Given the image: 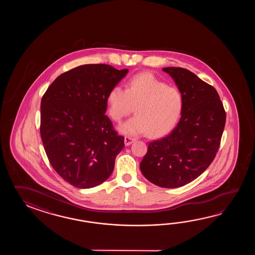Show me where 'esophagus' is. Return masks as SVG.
Returning a JSON list of instances; mask_svg holds the SVG:
<instances>
[{"instance_id":"esophagus-1","label":"esophagus","mask_w":255,"mask_h":255,"mask_svg":"<svg viewBox=\"0 0 255 255\" xmlns=\"http://www.w3.org/2000/svg\"><path fill=\"white\" fill-rule=\"evenodd\" d=\"M125 145L126 146H129L130 144H132L134 141H135V138H133V137H131V136H125Z\"/></svg>"}]
</instances>
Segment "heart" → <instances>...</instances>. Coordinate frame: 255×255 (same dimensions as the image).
<instances>
[{
    "label": "heart",
    "instance_id": "1",
    "mask_svg": "<svg viewBox=\"0 0 255 255\" xmlns=\"http://www.w3.org/2000/svg\"><path fill=\"white\" fill-rule=\"evenodd\" d=\"M183 95L179 88L169 87L149 73L130 79L126 89L114 87L108 95L109 117L120 122L135 107V117L120 126L124 135H137L146 132L151 137L167 134L178 122L183 109Z\"/></svg>",
    "mask_w": 255,
    "mask_h": 255
}]
</instances>
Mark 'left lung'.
I'll use <instances>...</instances> for the list:
<instances>
[{
    "mask_svg": "<svg viewBox=\"0 0 255 255\" xmlns=\"http://www.w3.org/2000/svg\"><path fill=\"white\" fill-rule=\"evenodd\" d=\"M183 95V109L170 134L148 144L140 162L144 177L162 188H179L203 173L221 144L226 113L214 87L181 67L162 69Z\"/></svg>",
    "mask_w": 255,
    "mask_h": 255,
    "instance_id": "8db88e82",
    "label": "left lung"
}]
</instances>
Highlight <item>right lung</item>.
<instances>
[{
	"label": "right lung",
	"mask_w": 255,
	"mask_h": 255,
	"mask_svg": "<svg viewBox=\"0 0 255 255\" xmlns=\"http://www.w3.org/2000/svg\"><path fill=\"white\" fill-rule=\"evenodd\" d=\"M128 69L84 65L60 75L42 98L40 133L52 167L79 189L103 183L113 172L123 147L106 116L109 91Z\"/></svg>",
	"instance_id": "right-lung-1"
}]
</instances>
